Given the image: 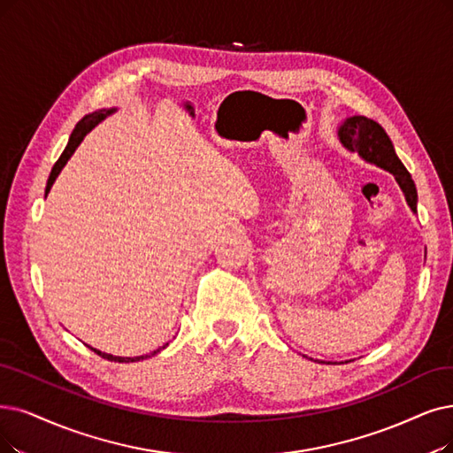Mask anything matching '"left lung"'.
I'll list each match as a JSON object with an SVG mask.
<instances>
[{
    "mask_svg": "<svg viewBox=\"0 0 453 453\" xmlns=\"http://www.w3.org/2000/svg\"><path fill=\"white\" fill-rule=\"evenodd\" d=\"M338 139L343 147L351 152H357L366 164L388 171L403 191L411 211L416 213L418 195H416L414 182L400 157L395 156L394 144L381 124H377L375 120L363 115L348 117L338 126Z\"/></svg>",
    "mask_w": 453,
    "mask_h": 453,
    "instance_id": "obj_1",
    "label": "left lung"
}]
</instances>
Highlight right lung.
<instances>
[{"label":"right lung","mask_w":453,"mask_h":453,"mask_svg":"<svg viewBox=\"0 0 453 453\" xmlns=\"http://www.w3.org/2000/svg\"><path fill=\"white\" fill-rule=\"evenodd\" d=\"M113 113H117V107H104V110H98V111H95V113H88V115H85V117L76 124V128L72 130V134H70V137H68V142H66V147H65V150H63L61 157L56 161V165H53V169H51V173H50V178H48V184H46L44 196H48V193H50V189H51L53 182H56V178L59 176V173L63 171V167L66 165V161L72 157V154L76 152V149L80 147L81 141L85 139V135H87L90 130H93V128H96V126H98L105 117H110V115H113ZM167 346H169V343H165L164 348H159V349L152 351L150 355H141V357H115V355H110V353L98 351V349H95V348H90V349H93L96 355H100L102 358L113 360V363H137V360H144V358H149V357L157 355L161 349H165Z\"/></svg>","instance_id":"obj_1"}]
</instances>
